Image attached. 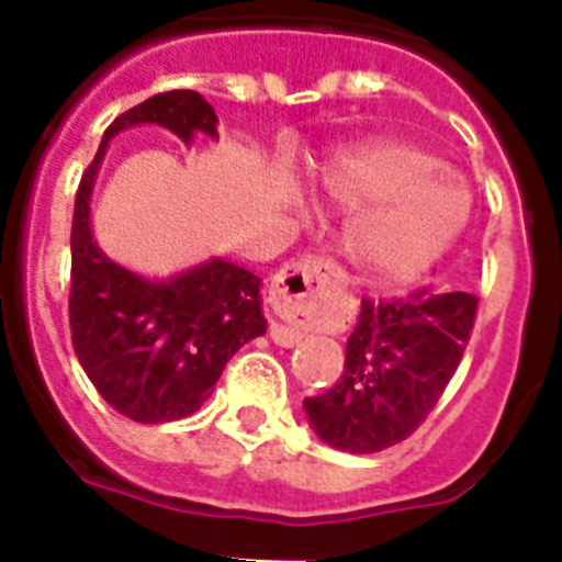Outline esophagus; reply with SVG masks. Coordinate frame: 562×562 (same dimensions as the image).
Here are the masks:
<instances>
[{
	"instance_id": "obj_1",
	"label": "esophagus",
	"mask_w": 562,
	"mask_h": 562,
	"mask_svg": "<svg viewBox=\"0 0 562 562\" xmlns=\"http://www.w3.org/2000/svg\"><path fill=\"white\" fill-rule=\"evenodd\" d=\"M340 267L326 256H306L281 267L267 297L276 312V321L270 324L272 342L295 346L306 331L326 329L335 321L329 295L340 290Z\"/></svg>"
}]
</instances>
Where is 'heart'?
<instances>
[{"mask_svg":"<svg viewBox=\"0 0 562 562\" xmlns=\"http://www.w3.org/2000/svg\"><path fill=\"white\" fill-rule=\"evenodd\" d=\"M321 182L337 205L366 211L351 227V258L389 284L411 281L445 256L470 213L467 193L441 171L439 157L411 143L380 140L342 154Z\"/></svg>","mask_w":562,"mask_h":562,"instance_id":"b5f03b06","label":"heart"}]
</instances>
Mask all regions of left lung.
I'll return each instance as SVG.
<instances>
[{
	"mask_svg": "<svg viewBox=\"0 0 562 562\" xmlns=\"http://www.w3.org/2000/svg\"><path fill=\"white\" fill-rule=\"evenodd\" d=\"M475 312L470 292L430 286L391 301L362 297L340 380L304 400L315 434L346 453H380L408 439L453 380Z\"/></svg>",
	"mask_w": 562,
	"mask_h": 562,
	"instance_id": "1",
	"label": "left lung"
}]
</instances>
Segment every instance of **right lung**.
I'll list each match as a JSON object with an SVG mask.
<instances>
[{
  "label": "right lung",
  "mask_w": 562,
  "mask_h": 562,
  "mask_svg": "<svg viewBox=\"0 0 562 562\" xmlns=\"http://www.w3.org/2000/svg\"><path fill=\"white\" fill-rule=\"evenodd\" d=\"M137 123H160L177 137H216L213 106L193 89H171L126 109L103 132L95 160L78 182L72 211L69 331L98 394L143 425L186 419L200 411L227 360L265 335L261 281L231 261H207L168 284H154L109 261L89 231V191L103 148Z\"/></svg>",
  "instance_id": "obj_1"
}]
</instances>
